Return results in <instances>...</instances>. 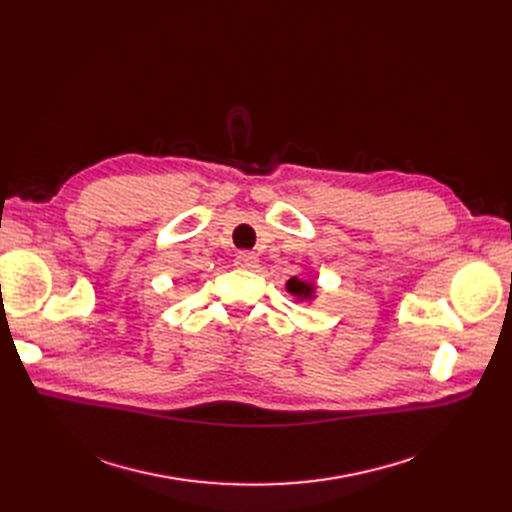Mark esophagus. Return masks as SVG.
<instances>
[{"instance_id": "esophagus-1", "label": "esophagus", "mask_w": 512, "mask_h": 512, "mask_svg": "<svg viewBox=\"0 0 512 512\" xmlns=\"http://www.w3.org/2000/svg\"><path fill=\"white\" fill-rule=\"evenodd\" d=\"M234 263H236V267H240V270H255V267L259 265V257L249 251H240L236 255Z\"/></svg>"}]
</instances>
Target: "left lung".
<instances>
[{
  "mask_svg": "<svg viewBox=\"0 0 512 512\" xmlns=\"http://www.w3.org/2000/svg\"><path fill=\"white\" fill-rule=\"evenodd\" d=\"M315 282L313 280H301V278H290L286 282V290L297 297V301H313L315 299Z\"/></svg>",
  "mask_w": 512,
  "mask_h": 512,
  "instance_id": "obj_1",
  "label": "left lung"
}]
</instances>
